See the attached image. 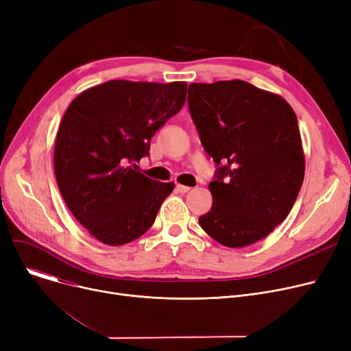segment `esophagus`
<instances>
[{
    "label": "esophagus",
    "mask_w": 351,
    "mask_h": 351,
    "mask_svg": "<svg viewBox=\"0 0 351 351\" xmlns=\"http://www.w3.org/2000/svg\"><path fill=\"white\" fill-rule=\"evenodd\" d=\"M176 191L179 192V193H186V192H189L191 191V188L189 186H185V185H176Z\"/></svg>",
    "instance_id": "obj_1"
}]
</instances>
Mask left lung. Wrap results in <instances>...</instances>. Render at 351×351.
<instances>
[{
    "label": "left lung",
    "mask_w": 351,
    "mask_h": 351,
    "mask_svg": "<svg viewBox=\"0 0 351 351\" xmlns=\"http://www.w3.org/2000/svg\"><path fill=\"white\" fill-rule=\"evenodd\" d=\"M188 104L217 166L213 204L199 225L228 247L261 241L287 217L304 179L296 114L282 97L241 80L191 84Z\"/></svg>",
    "instance_id": "left-lung-1"
}]
</instances>
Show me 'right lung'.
Wrapping results in <instances>:
<instances>
[{"label":"right lung","mask_w":351,"mask_h":351,"mask_svg":"<svg viewBox=\"0 0 351 351\" xmlns=\"http://www.w3.org/2000/svg\"><path fill=\"white\" fill-rule=\"evenodd\" d=\"M186 86L108 81L68 106L55 141V178L72 215L99 242L135 241L173 191V182L154 180L128 163L149 156L152 136L182 109Z\"/></svg>","instance_id":"obj_1"}]
</instances>
